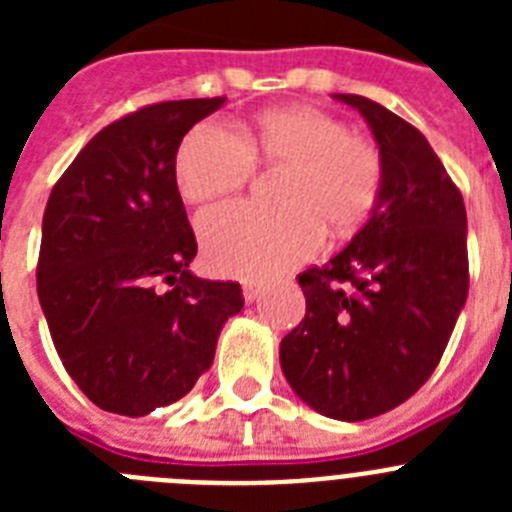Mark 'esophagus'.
<instances>
[{"label":"esophagus","mask_w":512,"mask_h":512,"mask_svg":"<svg viewBox=\"0 0 512 512\" xmlns=\"http://www.w3.org/2000/svg\"><path fill=\"white\" fill-rule=\"evenodd\" d=\"M261 282H246L243 284V297H246V302H253V300H259L261 297Z\"/></svg>","instance_id":"1"}]
</instances>
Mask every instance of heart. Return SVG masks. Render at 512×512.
Wrapping results in <instances>:
<instances>
[{
  "instance_id": "heart-1",
  "label": "heart",
  "mask_w": 512,
  "mask_h": 512,
  "mask_svg": "<svg viewBox=\"0 0 512 512\" xmlns=\"http://www.w3.org/2000/svg\"><path fill=\"white\" fill-rule=\"evenodd\" d=\"M256 158L284 166L279 207L230 202L200 217L210 269L230 277H269L318 251L323 228L354 233L384 189V156L372 138L315 107L261 112L243 135L220 122L194 125L179 143L176 187L187 202H210L251 179Z\"/></svg>"
}]
</instances>
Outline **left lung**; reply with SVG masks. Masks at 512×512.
Instances as JSON below:
<instances>
[{
    "label": "left lung",
    "mask_w": 512,
    "mask_h": 512,
    "mask_svg": "<svg viewBox=\"0 0 512 512\" xmlns=\"http://www.w3.org/2000/svg\"><path fill=\"white\" fill-rule=\"evenodd\" d=\"M369 122L384 189L328 264L302 271L307 312L279 346L292 390L336 420L397 408L428 382L467 302V210L418 128L359 94H336Z\"/></svg>",
    "instance_id": "1"
}]
</instances>
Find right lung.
Wrapping results in <instances>:
<instances>
[{
    "label": "right lung",
    "instance_id": "obj_1",
    "mask_svg": "<svg viewBox=\"0 0 512 512\" xmlns=\"http://www.w3.org/2000/svg\"><path fill=\"white\" fill-rule=\"evenodd\" d=\"M225 97L140 107L99 130L53 187L43 215L38 297L79 390L140 418L182 400L210 369L238 282L194 277L174 161L184 135Z\"/></svg>",
    "mask_w": 512,
    "mask_h": 512
}]
</instances>
